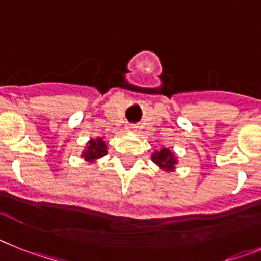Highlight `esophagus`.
I'll list each match as a JSON object with an SVG mask.
<instances>
[{
    "label": "esophagus",
    "mask_w": 261,
    "mask_h": 261,
    "mask_svg": "<svg viewBox=\"0 0 261 261\" xmlns=\"http://www.w3.org/2000/svg\"><path fill=\"white\" fill-rule=\"evenodd\" d=\"M136 128H137V126H136V125H129V129H132V130H135Z\"/></svg>",
    "instance_id": "1"
}]
</instances>
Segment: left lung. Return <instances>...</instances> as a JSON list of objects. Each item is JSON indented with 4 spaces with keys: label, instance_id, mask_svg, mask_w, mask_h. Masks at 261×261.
<instances>
[{
    "label": "left lung",
    "instance_id": "1",
    "mask_svg": "<svg viewBox=\"0 0 261 261\" xmlns=\"http://www.w3.org/2000/svg\"><path fill=\"white\" fill-rule=\"evenodd\" d=\"M154 162L159 166V167L165 168V170H172L174 168V165L176 163L174 158V154L171 151L168 150V149H162L158 153H154L153 156H151Z\"/></svg>",
    "mask_w": 261,
    "mask_h": 261
}]
</instances>
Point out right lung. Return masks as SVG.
<instances>
[{
  "mask_svg": "<svg viewBox=\"0 0 261 261\" xmlns=\"http://www.w3.org/2000/svg\"><path fill=\"white\" fill-rule=\"evenodd\" d=\"M107 145L103 142L102 138H98V140H91L90 144L87 145V150L84 153V156L87 161H94V159H98L100 156L106 155L107 154Z\"/></svg>",
  "mask_w": 261,
  "mask_h": 261,
  "instance_id": "1",
  "label": "right lung"
}]
</instances>
